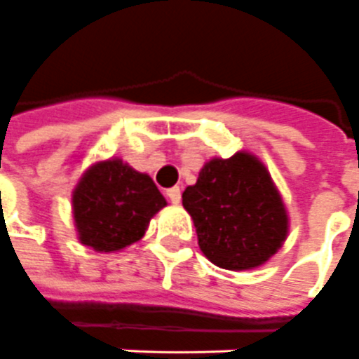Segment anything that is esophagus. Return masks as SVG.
I'll list each match as a JSON object with an SVG mask.
<instances>
[{
  "mask_svg": "<svg viewBox=\"0 0 359 359\" xmlns=\"http://www.w3.org/2000/svg\"><path fill=\"white\" fill-rule=\"evenodd\" d=\"M166 195H168V199L172 201L174 205H177V203L182 201V189H180V187H170V189L166 191Z\"/></svg>",
  "mask_w": 359,
  "mask_h": 359,
  "instance_id": "1",
  "label": "esophagus"
}]
</instances>
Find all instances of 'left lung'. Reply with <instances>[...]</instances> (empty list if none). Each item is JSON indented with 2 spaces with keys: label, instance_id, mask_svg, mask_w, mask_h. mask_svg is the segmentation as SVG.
<instances>
[{
  "label": "left lung",
  "instance_id": "1",
  "mask_svg": "<svg viewBox=\"0 0 359 359\" xmlns=\"http://www.w3.org/2000/svg\"><path fill=\"white\" fill-rule=\"evenodd\" d=\"M201 251L228 271L266 263L288 236V212L263 162L249 152L212 158L182 195Z\"/></svg>",
  "mask_w": 359,
  "mask_h": 359
}]
</instances>
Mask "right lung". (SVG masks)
<instances>
[{
	"instance_id": "right-lung-1",
	"label": "right lung",
	"mask_w": 359,
	"mask_h": 359,
	"mask_svg": "<svg viewBox=\"0 0 359 359\" xmlns=\"http://www.w3.org/2000/svg\"><path fill=\"white\" fill-rule=\"evenodd\" d=\"M71 201L79 241L104 253L121 251L141 240L152 216L166 207L151 175L119 158L88 168Z\"/></svg>"
}]
</instances>
